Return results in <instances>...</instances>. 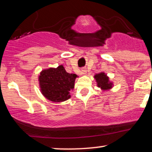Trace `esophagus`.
<instances>
[{
  "label": "esophagus",
  "instance_id": "obj_1",
  "mask_svg": "<svg viewBox=\"0 0 152 152\" xmlns=\"http://www.w3.org/2000/svg\"><path fill=\"white\" fill-rule=\"evenodd\" d=\"M86 72H87V71H86V68H83V69H81V73L83 74H86Z\"/></svg>",
  "mask_w": 152,
  "mask_h": 152
}]
</instances>
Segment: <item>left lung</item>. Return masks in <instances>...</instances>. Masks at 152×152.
Wrapping results in <instances>:
<instances>
[{
    "mask_svg": "<svg viewBox=\"0 0 152 152\" xmlns=\"http://www.w3.org/2000/svg\"><path fill=\"white\" fill-rule=\"evenodd\" d=\"M94 78H96V81L97 82V86L102 89L106 90L111 88L112 83L109 82V78L106 76L104 73H101V74L95 75Z\"/></svg>",
    "mask_w": 152,
    "mask_h": 152,
    "instance_id": "1",
    "label": "left lung"
}]
</instances>
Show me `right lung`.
I'll list each match as a JSON object with an SVG mask.
<instances>
[{
    "label": "right lung",
    "mask_w": 152,
    "mask_h": 152,
    "mask_svg": "<svg viewBox=\"0 0 152 152\" xmlns=\"http://www.w3.org/2000/svg\"><path fill=\"white\" fill-rule=\"evenodd\" d=\"M76 76L66 72L62 65L43 70L38 78L41 92L51 102H64L71 97L70 91L74 88Z\"/></svg>",
    "instance_id": "right-lung-1"
}]
</instances>
